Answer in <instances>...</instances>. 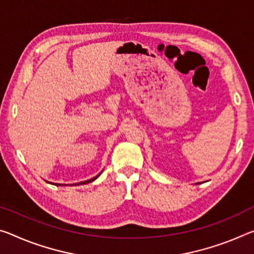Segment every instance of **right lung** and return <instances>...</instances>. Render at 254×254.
Instances as JSON below:
<instances>
[{
    "label": "right lung",
    "mask_w": 254,
    "mask_h": 254,
    "mask_svg": "<svg viewBox=\"0 0 254 254\" xmlns=\"http://www.w3.org/2000/svg\"><path fill=\"white\" fill-rule=\"evenodd\" d=\"M98 176L99 175H97V176H95V178L94 179H90V180H88V181H84V182H81V183H80V184H87V183H90V182H92V181H95L96 179H97L98 178ZM55 185H61V184H55ZM76 185V184H75Z\"/></svg>",
    "instance_id": "add662e5"
}]
</instances>
